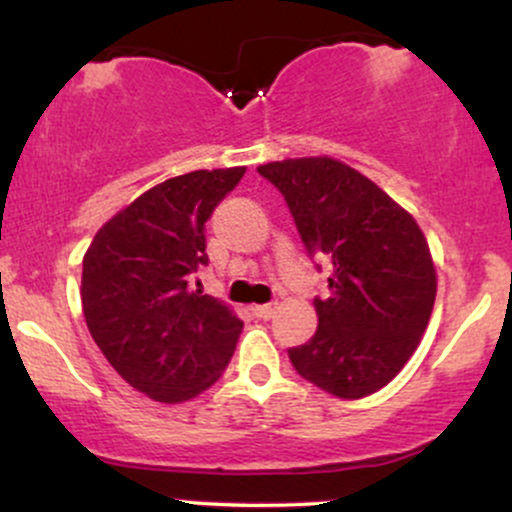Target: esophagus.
Returning a JSON list of instances; mask_svg holds the SVG:
<instances>
[{"instance_id":"obj_1","label":"esophagus","mask_w":512,"mask_h":512,"mask_svg":"<svg viewBox=\"0 0 512 512\" xmlns=\"http://www.w3.org/2000/svg\"><path fill=\"white\" fill-rule=\"evenodd\" d=\"M276 313V303H264V305H252V315L260 317V320H269Z\"/></svg>"}]
</instances>
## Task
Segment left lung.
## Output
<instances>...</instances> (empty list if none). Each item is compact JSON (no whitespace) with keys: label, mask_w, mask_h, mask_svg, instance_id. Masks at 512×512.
<instances>
[{"label":"left lung","mask_w":512,"mask_h":512,"mask_svg":"<svg viewBox=\"0 0 512 512\" xmlns=\"http://www.w3.org/2000/svg\"><path fill=\"white\" fill-rule=\"evenodd\" d=\"M257 173L284 195L308 255L332 264L330 293L313 301L315 334L289 349L293 368L344 399L380 390L414 354L436 301L424 233L375 182L334 158H289Z\"/></svg>","instance_id":"8db88e82"}]
</instances>
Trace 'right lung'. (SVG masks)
<instances>
[{
	"instance_id": "obj_1",
	"label": "right lung",
	"mask_w": 512,
	"mask_h": 512,
	"mask_svg": "<svg viewBox=\"0 0 512 512\" xmlns=\"http://www.w3.org/2000/svg\"><path fill=\"white\" fill-rule=\"evenodd\" d=\"M243 175L195 170L151 187L105 223L84 255L88 332L122 380L156 402L197 397L236 351L243 322L192 281L209 264L204 223Z\"/></svg>"
}]
</instances>
